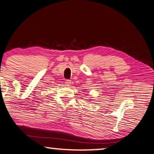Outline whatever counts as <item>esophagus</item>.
<instances>
[{"instance_id": "34e87169", "label": "esophagus", "mask_w": 154, "mask_h": 154, "mask_svg": "<svg viewBox=\"0 0 154 154\" xmlns=\"http://www.w3.org/2000/svg\"><path fill=\"white\" fill-rule=\"evenodd\" d=\"M71 84H72V82H71L70 80H66V86H71Z\"/></svg>"}]
</instances>
